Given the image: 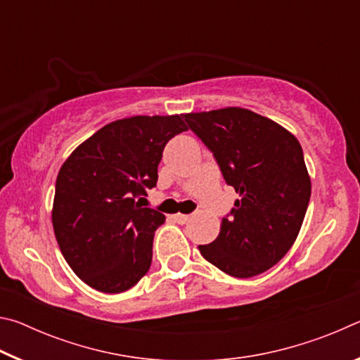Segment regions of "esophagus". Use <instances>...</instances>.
I'll use <instances>...</instances> for the list:
<instances>
[{"label":"esophagus","mask_w":360,"mask_h":360,"mask_svg":"<svg viewBox=\"0 0 360 360\" xmlns=\"http://www.w3.org/2000/svg\"><path fill=\"white\" fill-rule=\"evenodd\" d=\"M173 217H174V221L178 222V224H186V222H188V219H191V216L181 214V212H178V214H174Z\"/></svg>","instance_id":"esophagus-1"}]
</instances>
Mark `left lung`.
<instances>
[{
  "instance_id": "1",
  "label": "left lung",
  "mask_w": 360,
  "mask_h": 360,
  "mask_svg": "<svg viewBox=\"0 0 360 360\" xmlns=\"http://www.w3.org/2000/svg\"><path fill=\"white\" fill-rule=\"evenodd\" d=\"M184 119L208 146L224 179L240 195L203 257L235 278L276 265L297 240L311 197L298 139L275 120L245 108L188 112Z\"/></svg>"
}]
</instances>
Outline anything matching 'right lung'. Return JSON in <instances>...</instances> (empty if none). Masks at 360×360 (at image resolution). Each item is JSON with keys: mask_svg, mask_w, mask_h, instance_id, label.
Returning <instances> with one entry per match:
<instances>
[{"mask_svg": "<svg viewBox=\"0 0 360 360\" xmlns=\"http://www.w3.org/2000/svg\"><path fill=\"white\" fill-rule=\"evenodd\" d=\"M187 125L182 114L114 120L85 139L60 168L52 206L57 243L71 270L105 294L135 285L152 262L165 216L138 197L157 184L165 144Z\"/></svg>", "mask_w": 360, "mask_h": 360, "instance_id": "obj_1", "label": "right lung"}]
</instances>
